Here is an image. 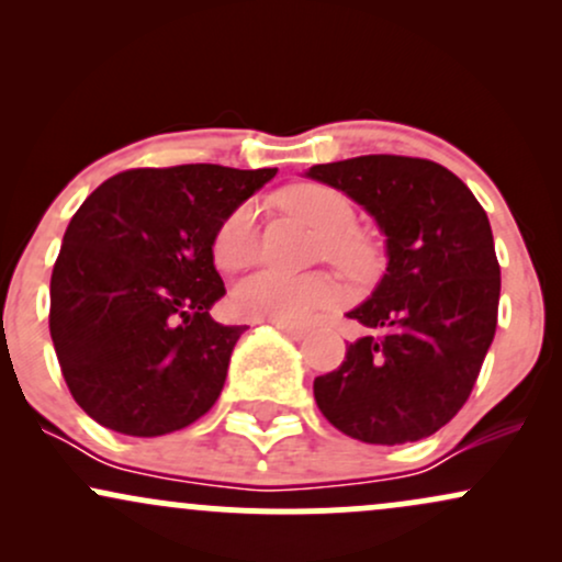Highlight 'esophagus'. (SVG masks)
<instances>
[{"mask_svg": "<svg viewBox=\"0 0 562 562\" xmlns=\"http://www.w3.org/2000/svg\"><path fill=\"white\" fill-rule=\"evenodd\" d=\"M274 327H277V330H282L285 335H290V338H295V340L306 335V327L293 325V322H274Z\"/></svg>", "mask_w": 562, "mask_h": 562, "instance_id": "34e87169", "label": "esophagus"}]
</instances>
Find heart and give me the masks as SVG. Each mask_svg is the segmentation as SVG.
I'll return each mask as SVG.
<instances>
[{
  "label": "heart",
  "instance_id": "b5f03b06",
  "mask_svg": "<svg viewBox=\"0 0 562 562\" xmlns=\"http://www.w3.org/2000/svg\"><path fill=\"white\" fill-rule=\"evenodd\" d=\"M280 205L290 216L301 218L319 232L317 259L353 282L375 274L380 267V245L370 232L357 227V209L344 192L327 184H293L280 192ZM211 256L222 272H240L259 256V214L254 203H240L218 222L211 240ZM338 288L333 277L259 272L232 293V306L245 319L301 322L317 308L333 306Z\"/></svg>",
  "mask_w": 562,
  "mask_h": 562
}]
</instances>
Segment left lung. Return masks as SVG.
I'll use <instances>...</instances> for the list:
<instances>
[{
  "label": "left lung",
  "instance_id": "obj_1",
  "mask_svg": "<svg viewBox=\"0 0 562 562\" xmlns=\"http://www.w3.org/2000/svg\"><path fill=\"white\" fill-rule=\"evenodd\" d=\"M308 177L364 205L389 245L375 293L348 317L367 327L338 370L314 380L322 415L364 443L420 441L468 402L499 312L486 211L441 164L359 156Z\"/></svg>",
  "mask_w": 562,
  "mask_h": 562
}]
</instances>
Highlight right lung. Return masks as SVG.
Returning <instances> with one entry per match:
<instances>
[{
    "label": "right lung",
    "mask_w": 562,
    "mask_h": 562,
    "mask_svg": "<svg viewBox=\"0 0 562 562\" xmlns=\"http://www.w3.org/2000/svg\"><path fill=\"white\" fill-rule=\"evenodd\" d=\"M277 169H128L70 218L49 280V335L70 396L126 436L192 425L227 380L243 325H218L211 240Z\"/></svg>",
    "instance_id": "obj_1"
}]
</instances>
